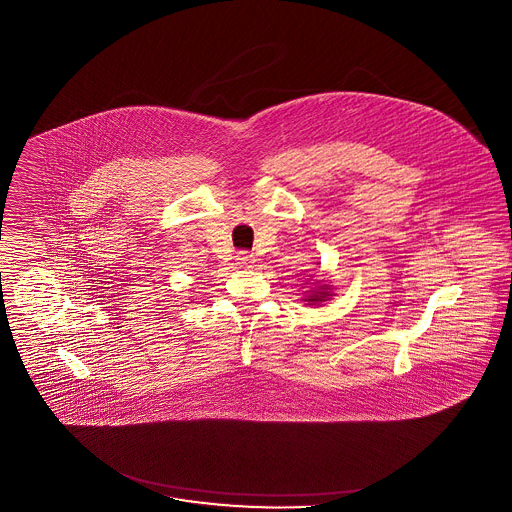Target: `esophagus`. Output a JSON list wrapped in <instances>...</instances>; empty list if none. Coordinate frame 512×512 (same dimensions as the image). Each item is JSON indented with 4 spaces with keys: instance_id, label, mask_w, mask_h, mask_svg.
Returning a JSON list of instances; mask_svg holds the SVG:
<instances>
[{
    "instance_id": "esophagus-1",
    "label": "esophagus",
    "mask_w": 512,
    "mask_h": 512,
    "mask_svg": "<svg viewBox=\"0 0 512 512\" xmlns=\"http://www.w3.org/2000/svg\"><path fill=\"white\" fill-rule=\"evenodd\" d=\"M236 261H238V266H242V268H251V266L255 265V257H253V255H249L247 251L238 253Z\"/></svg>"
}]
</instances>
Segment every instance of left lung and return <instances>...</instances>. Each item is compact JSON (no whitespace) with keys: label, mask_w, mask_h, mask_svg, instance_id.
<instances>
[{"label":"left lung","mask_w":512,"mask_h":512,"mask_svg":"<svg viewBox=\"0 0 512 512\" xmlns=\"http://www.w3.org/2000/svg\"><path fill=\"white\" fill-rule=\"evenodd\" d=\"M308 287L307 291L303 293V299L301 301H305L307 305H322V303H326L329 301L331 297H335V293H333V286H329L328 282H324V280H314V282H308L307 284H303V287Z\"/></svg>","instance_id":"8db88e82"}]
</instances>
